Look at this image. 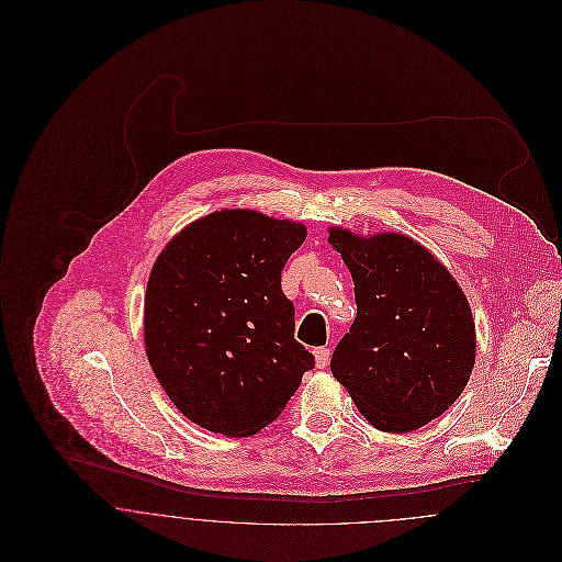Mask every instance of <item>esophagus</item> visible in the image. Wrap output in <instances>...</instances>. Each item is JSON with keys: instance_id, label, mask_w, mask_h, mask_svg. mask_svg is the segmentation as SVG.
<instances>
[{"instance_id": "obj_1", "label": "esophagus", "mask_w": 562, "mask_h": 562, "mask_svg": "<svg viewBox=\"0 0 562 562\" xmlns=\"http://www.w3.org/2000/svg\"><path fill=\"white\" fill-rule=\"evenodd\" d=\"M314 355H316V366L318 368H326L328 366V361H330V350L328 348H316Z\"/></svg>"}]
</instances>
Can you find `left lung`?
I'll use <instances>...</instances> for the list:
<instances>
[{
    "label": "left lung",
    "mask_w": 562,
    "mask_h": 562,
    "mask_svg": "<svg viewBox=\"0 0 562 562\" xmlns=\"http://www.w3.org/2000/svg\"><path fill=\"white\" fill-rule=\"evenodd\" d=\"M355 281L357 316L339 339L333 376L368 422L411 432L448 411L476 361V328L454 277L401 234L330 229Z\"/></svg>",
    "instance_id": "obj_1"
}]
</instances>
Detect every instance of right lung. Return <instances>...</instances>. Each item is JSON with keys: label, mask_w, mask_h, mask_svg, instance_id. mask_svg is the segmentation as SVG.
Listing matches in <instances>:
<instances>
[{"label": "right lung", "mask_w": 562, "mask_h": 562, "mask_svg": "<svg viewBox=\"0 0 562 562\" xmlns=\"http://www.w3.org/2000/svg\"><path fill=\"white\" fill-rule=\"evenodd\" d=\"M305 236L292 221L223 210L161 250L147 283L145 346L166 396L194 424L255 435L314 368L281 290V270Z\"/></svg>", "instance_id": "1"}]
</instances>
